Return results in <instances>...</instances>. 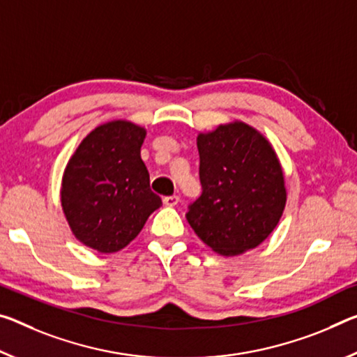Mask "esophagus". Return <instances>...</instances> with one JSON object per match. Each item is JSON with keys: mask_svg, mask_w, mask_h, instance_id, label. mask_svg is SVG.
Wrapping results in <instances>:
<instances>
[{"mask_svg": "<svg viewBox=\"0 0 357 357\" xmlns=\"http://www.w3.org/2000/svg\"><path fill=\"white\" fill-rule=\"evenodd\" d=\"M179 203V197L178 195H169V197H165V199H163V205L165 206H176Z\"/></svg>", "mask_w": 357, "mask_h": 357, "instance_id": "34e87169", "label": "esophagus"}]
</instances>
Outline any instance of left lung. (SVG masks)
Wrapping results in <instances>:
<instances>
[{"label": "left lung", "instance_id": "8db88e82", "mask_svg": "<svg viewBox=\"0 0 357 357\" xmlns=\"http://www.w3.org/2000/svg\"><path fill=\"white\" fill-rule=\"evenodd\" d=\"M202 195L188 222L214 252L230 257L268 238L284 211L287 192L270 141L248 123H220L197 137Z\"/></svg>", "mask_w": 357, "mask_h": 357}]
</instances>
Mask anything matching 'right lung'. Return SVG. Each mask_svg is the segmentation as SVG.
Listing matches in <instances>:
<instances>
[{
	"label": "right lung",
	"instance_id": "right-lung-1",
	"mask_svg": "<svg viewBox=\"0 0 357 357\" xmlns=\"http://www.w3.org/2000/svg\"><path fill=\"white\" fill-rule=\"evenodd\" d=\"M146 128L117 119L95 127L70 157L61 178V209L73 235L92 250L126 248L160 208L141 158Z\"/></svg>",
	"mask_w": 357,
	"mask_h": 357
}]
</instances>
